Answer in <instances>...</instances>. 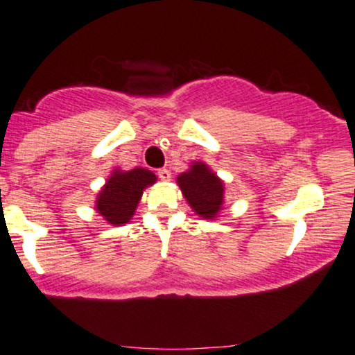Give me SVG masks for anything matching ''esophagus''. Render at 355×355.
Segmentation results:
<instances>
[{
	"instance_id": "34e87169",
	"label": "esophagus",
	"mask_w": 355,
	"mask_h": 355,
	"mask_svg": "<svg viewBox=\"0 0 355 355\" xmlns=\"http://www.w3.org/2000/svg\"><path fill=\"white\" fill-rule=\"evenodd\" d=\"M159 178L162 182H170V178H172V173H170V170L160 168L159 170Z\"/></svg>"
}]
</instances>
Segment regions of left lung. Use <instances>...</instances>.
<instances>
[{"instance_id": "8db88e82", "label": "left lung", "mask_w": 355, "mask_h": 355, "mask_svg": "<svg viewBox=\"0 0 355 355\" xmlns=\"http://www.w3.org/2000/svg\"><path fill=\"white\" fill-rule=\"evenodd\" d=\"M183 198L203 220H215L223 210L225 182L205 162H193L177 177Z\"/></svg>"}]
</instances>
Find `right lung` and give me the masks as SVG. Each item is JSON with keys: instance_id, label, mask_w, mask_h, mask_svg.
Wrapping results in <instances>:
<instances>
[{"instance_id": "1", "label": "right lung", "mask_w": 355, "mask_h": 355, "mask_svg": "<svg viewBox=\"0 0 355 355\" xmlns=\"http://www.w3.org/2000/svg\"><path fill=\"white\" fill-rule=\"evenodd\" d=\"M157 182V175L147 168H115L96 198V211L112 226L129 223L135 215L144 190Z\"/></svg>"}]
</instances>
